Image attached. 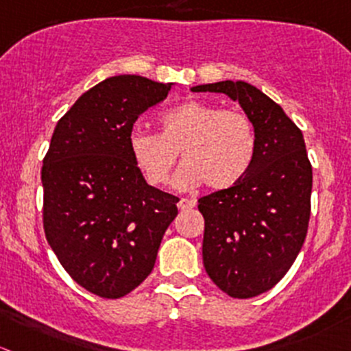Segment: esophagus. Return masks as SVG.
<instances>
[{"mask_svg":"<svg viewBox=\"0 0 351 351\" xmlns=\"http://www.w3.org/2000/svg\"><path fill=\"white\" fill-rule=\"evenodd\" d=\"M178 206H179V210H191L196 206V202L191 198H181L178 202Z\"/></svg>","mask_w":351,"mask_h":351,"instance_id":"1","label":"esophagus"}]
</instances>
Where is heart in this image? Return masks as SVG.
I'll list each match as a JSON object with an SVG mask.
<instances>
[{
	"mask_svg": "<svg viewBox=\"0 0 351 351\" xmlns=\"http://www.w3.org/2000/svg\"><path fill=\"white\" fill-rule=\"evenodd\" d=\"M162 132L134 129L129 149L136 167L153 186L170 178L181 152L184 165L176 186L195 189L203 182L212 189L238 184L256 156L255 125L239 110H222L206 101H184L160 117Z\"/></svg>",
	"mask_w": 351,
	"mask_h": 351,
	"instance_id": "1",
	"label": "heart"
}]
</instances>
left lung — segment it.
<instances>
[{
  "label": "left lung",
  "mask_w": 351,
  "mask_h": 351,
  "mask_svg": "<svg viewBox=\"0 0 351 351\" xmlns=\"http://www.w3.org/2000/svg\"><path fill=\"white\" fill-rule=\"evenodd\" d=\"M191 91L229 96L255 125L250 172L232 188L198 199L206 274L232 298H253L285 278L305 241L312 193L305 141L285 110L248 82L220 81Z\"/></svg>",
  "instance_id": "left-lung-1"
}]
</instances>
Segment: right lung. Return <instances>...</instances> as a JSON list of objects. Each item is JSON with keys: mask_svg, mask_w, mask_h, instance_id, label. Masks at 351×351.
<instances>
[{"mask_svg": "<svg viewBox=\"0 0 351 351\" xmlns=\"http://www.w3.org/2000/svg\"><path fill=\"white\" fill-rule=\"evenodd\" d=\"M172 86L105 79L58 120L43 160L46 239L70 278L101 298H120L148 278L178 215L179 198L149 186L129 149L138 117Z\"/></svg>", "mask_w": 351, "mask_h": 351, "instance_id": "1", "label": "right lung"}]
</instances>
